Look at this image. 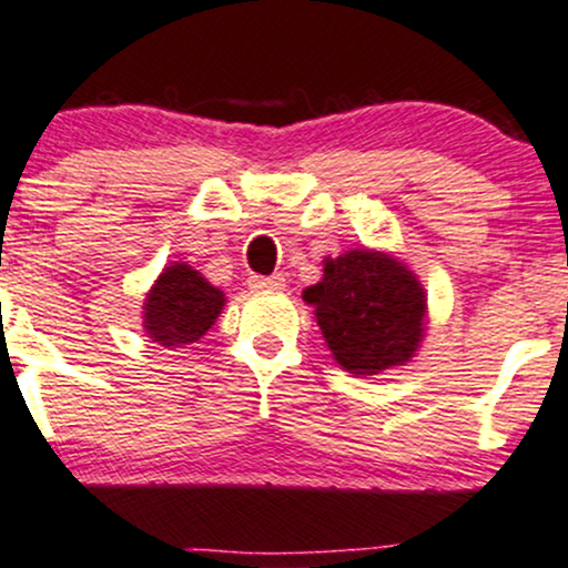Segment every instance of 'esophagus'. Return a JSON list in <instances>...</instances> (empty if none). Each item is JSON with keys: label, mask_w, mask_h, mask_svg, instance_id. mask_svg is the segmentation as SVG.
<instances>
[{"label": "esophagus", "mask_w": 568, "mask_h": 568, "mask_svg": "<svg viewBox=\"0 0 568 568\" xmlns=\"http://www.w3.org/2000/svg\"><path fill=\"white\" fill-rule=\"evenodd\" d=\"M247 285H251L253 291H280L285 288V274H251V280H247Z\"/></svg>", "instance_id": "1"}]
</instances>
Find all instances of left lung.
I'll return each instance as SVG.
<instances>
[{
	"label": "left lung",
	"instance_id": "obj_1",
	"mask_svg": "<svg viewBox=\"0 0 568 568\" xmlns=\"http://www.w3.org/2000/svg\"><path fill=\"white\" fill-rule=\"evenodd\" d=\"M336 364L377 375L413 358L423 336L426 296L407 266L383 253L328 258L323 280L304 291Z\"/></svg>",
	"mask_w": 568,
	"mask_h": 568
}]
</instances>
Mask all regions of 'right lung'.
Masks as SVG:
<instances>
[{
    "label": "right lung",
    "instance_id": "1",
    "mask_svg": "<svg viewBox=\"0 0 568 568\" xmlns=\"http://www.w3.org/2000/svg\"><path fill=\"white\" fill-rule=\"evenodd\" d=\"M223 302L221 291L189 264L166 266L145 298V332L159 345H191L207 334Z\"/></svg>",
    "mask_w": 568,
    "mask_h": 568
}]
</instances>
